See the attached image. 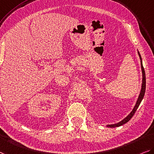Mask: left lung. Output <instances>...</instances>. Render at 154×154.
I'll return each mask as SVG.
<instances>
[{"label":"left lung","mask_w":154,"mask_h":154,"mask_svg":"<svg viewBox=\"0 0 154 154\" xmlns=\"http://www.w3.org/2000/svg\"><path fill=\"white\" fill-rule=\"evenodd\" d=\"M138 55L140 56V63H141V68H142V72H143V83H142V88H141V91H140V95H139V97L138 98V100L136 102V105H135L134 108L133 109V110H132V112L129 113V114L127 116L122 120V121H120V122H118V123L116 124H114V125H107L108 127H120L121 126V125H124L125 123H127V122L129 121L130 119L133 117V116L134 115L135 112H136L137 109L138 108L139 105H140V104L141 103L142 100H143L144 95H145V89H146V76H145V69H144L143 67V62H142V58H141V56L140 53H139V51H138Z\"/></svg>","instance_id":"1"}]
</instances>
